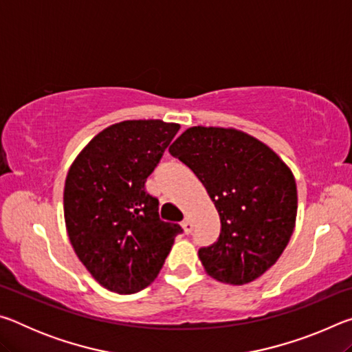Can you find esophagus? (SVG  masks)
Segmentation results:
<instances>
[{"label":"esophagus","instance_id":"obj_1","mask_svg":"<svg viewBox=\"0 0 352 352\" xmlns=\"http://www.w3.org/2000/svg\"><path fill=\"white\" fill-rule=\"evenodd\" d=\"M182 226H183L184 233H186V234H189V233H192V228H194V225H192V220H190L189 217H184V220H183V223H182Z\"/></svg>","mask_w":352,"mask_h":352}]
</instances>
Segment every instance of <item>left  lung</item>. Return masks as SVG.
Wrapping results in <instances>:
<instances>
[{"mask_svg": "<svg viewBox=\"0 0 352 352\" xmlns=\"http://www.w3.org/2000/svg\"><path fill=\"white\" fill-rule=\"evenodd\" d=\"M204 183L220 216L217 242L199 250L208 275L242 285L270 269L294 233V174L264 142L236 129L190 127L169 147Z\"/></svg>", "mask_w": 352, "mask_h": 352, "instance_id": "1", "label": "left lung"}]
</instances>
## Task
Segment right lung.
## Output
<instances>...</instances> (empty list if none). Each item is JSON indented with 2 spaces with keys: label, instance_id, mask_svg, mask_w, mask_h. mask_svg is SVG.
Segmentation results:
<instances>
[{
  "label": "right lung",
  "instance_id": "1",
  "mask_svg": "<svg viewBox=\"0 0 352 352\" xmlns=\"http://www.w3.org/2000/svg\"><path fill=\"white\" fill-rule=\"evenodd\" d=\"M178 129L160 119L113 124L68 170L63 212L69 242L91 276L116 294L147 287L183 231L160 219L158 199L144 188Z\"/></svg>",
  "mask_w": 352,
  "mask_h": 352
}]
</instances>
